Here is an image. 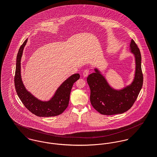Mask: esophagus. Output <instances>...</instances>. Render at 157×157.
Wrapping results in <instances>:
<instances>
[{"label": "esophagus", "instance_id": "obj_1", "mask_svg": "<svg viewBox=\"0 0 157 157\" xmlns=\"http://www.w3.org/2000/svg\"><path fill=\"white\" fill-rule=\"evenodd\" d=\"M89 72H90V71H89V70H88V69H86V70H85V71H84V72H83V76L84 77H87V76L89 75Z\"/></svg>", "mask_w": 157, "mask_h": 157}]
</instances>
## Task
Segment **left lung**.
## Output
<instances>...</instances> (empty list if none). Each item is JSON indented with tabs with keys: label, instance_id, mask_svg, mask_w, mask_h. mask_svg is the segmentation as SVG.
<instances>
[{
	"label": "left lung",
	"instance_id": "8db88e82",
	"mask_svg": "<svg viewBox=\"0 0 157 157\" xmlns=\"http://www.w3.org/2000/svg\"><path fill=\"white\" fill-rule=\"evenodd\" d=\"M130 52L135 58V72L131 83L121 89L113 88L98 67L90 74L87 82L90 90V101L94 108L103 115L122 113L129 110L134 103L143 82L141 57L139 48L131 40Z\"/></svg>",
	"mask_w": 157,
	"mask_h": 157
}]
</instances>
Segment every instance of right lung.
<instances>
[{
    "mask_svg": "<svg viewBox=\"0 0 157 157\" xmlns=\"http://www.w3.org/2000/svg\"><path fill=\"white\" fill-rule=\"evenodd\" d=\"M28 39L19 48L17 59L14 77V85L17 94L29 111L38 117H54L61 114L67 108L71 90L73 84L79 79L80 74L71 75L57 89L54 94L48 100H42L36 97L26 89L21 77V59L23 49Z\"/></svg>",
    "mask_w": 157,
    "mask_h": 157,
    "instance_id": "obj_1",
    "label": "right lung"
}]
</instances>
